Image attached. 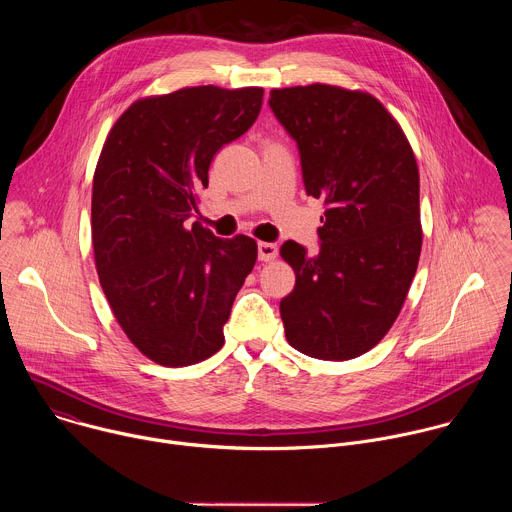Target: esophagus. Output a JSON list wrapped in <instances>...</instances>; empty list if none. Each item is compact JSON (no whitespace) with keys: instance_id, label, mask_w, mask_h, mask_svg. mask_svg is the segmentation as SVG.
Instances as JSON below:
<instances>
[{"instance_id":"obj_1","label":"esophagus","mask_w":512,"mask_h":512,"mask_svg":"<svg viewBox=\"0 0 512 512\" xmlns=\"http://www.w3.org/2000/svg\"><path fill=\"white\" fill-rule=\"evenodd\" d=\"M259 261H273L277 257V245L275 243H259Z\"/></svg>"}]
</instances>
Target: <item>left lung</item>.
Returning a JSON list of instances; mask_svg holds the SVG:
<instances>
[{
    "instance_id": "obj_1",
    "label": "left lung",
    "mask_w": 512,
    "mask_h": 512,
    "mask_svg": "<svg viewBox=\"0 0 512 512\" xmlns=\"http://www.w3.org/2000/svg\"><path fill=\"white\" fill-rule=\"evenodd\" d=\"M269 107L296 139L308 196L322 198L320 251L281 245L296 285L279 304L285 338L322 360L377 346L397 320L421 253L419 170L373 95L334 85L273 89Z\"/></svg>"
}]
</instances>
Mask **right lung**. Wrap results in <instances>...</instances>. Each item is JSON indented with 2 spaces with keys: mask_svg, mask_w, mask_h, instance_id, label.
Masks as SVG:
<instances>
[{
  "mask_svg": "<svg viewBox=\"0 0 512 512\" xmlns=\"http://www.w3.org/2000/svg\"><path fill=\"white\" fill-rule=\"evenodd\" d=\"M261 103V87H188L135 101L105 139L91 202L99 281L133 346L164 367L223 348L257 261L251 237L218 239L188 218L214 154L255 123Z\"/></svg>",
  "mask_w": 512,
  "mask_h": 512,
  "instance_id": "add662e5",
  "label": "right lung"
}]
</instances>
